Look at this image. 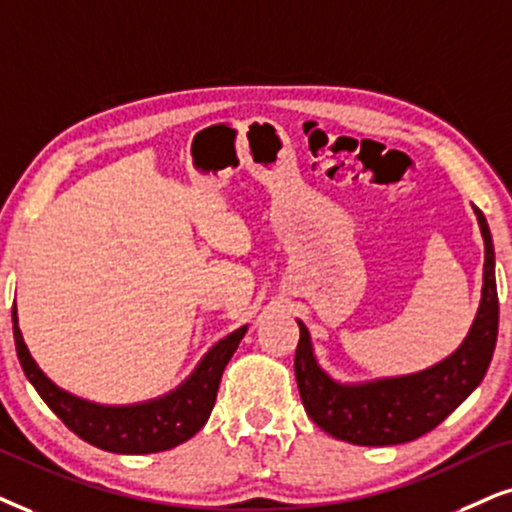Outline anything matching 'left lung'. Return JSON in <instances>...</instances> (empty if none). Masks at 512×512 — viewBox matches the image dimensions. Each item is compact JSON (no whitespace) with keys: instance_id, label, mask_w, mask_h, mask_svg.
I'll list each match as a JSON object with an SVG mask.
<instances>
[{"instance_id":"left-lung-1","label":"left lung","mask_w":512,"mask_h":512,"mask_svg":"<svg viewBox=\"0 0 512 512\" xmlns=\"http://www.w3.org/2000/svg\"><path fill=\"white\" fill-rule=\"evenodd\" d=\"M484 238V286L468 338L428 371L368 385H338L314 359L309 331L300 323L295 349V378L307 416L342 442L359 446L404 444L435 430L482 383L498 335V293L494 243L487 219L475 208Z\"/></svg>"}]
</instances>
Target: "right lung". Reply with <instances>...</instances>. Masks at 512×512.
<instances>
[{
	"mask_svg": "<svg viewBox=\"0 0 512 512\" xmlns=\"http://www.w3.org/2000/svg\"><path fill=\"white\" fill-rule=\"evenodd\" d=\"M11 316H14L18 361H21L23 373L28 375L30 383L35 385L37 394L44 399V404L77 437L92 446H99L103 451H113V454H155V451H167L196 435L208 423L224 368L234 357L245 331H248L243 326L229 338L219 340L200 361L196 373L177 392L151 401V404L118 406L115 409V406L89 404V401L58 390L40 371V366L35 364L28 347H25L21 328H18L16 304Z\"/></svg>",
	"mask_w": 512,
	"mask_h": 512,
	"instance_id": "obj_1",
	"label": "right lung"
}]
</instances>
